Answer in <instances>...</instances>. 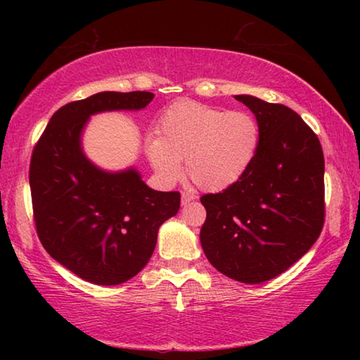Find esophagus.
Here are the masks:
<instances>
[{"label": "esophagus", "mask_w": 360, "mask_h": 360, "mask_svg": "<svg viewBox=\"0 0 360 360\" xmlns=\"http://www.w3.org/2000/svg\"><path fill=\"white\" fill-rule=\"evenodd\" d=\"M195 200V195L191 193V192H182L181 195V203L182 205H188L191 202H193Z\"/></svg>", "instance_id": "34e87169"}]
</instances>
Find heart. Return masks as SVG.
<instances>
[{"instance_id": "obj_1", "label": "heart", "mask_w": 360, "mask_h": 360, "mask_svg": "<svg viewBox=\"0 0 360 360\" xmlns=\"http://www.w3.org/2000/svg\"><path fill=\"white\" fill-rule=\"evenodd\" d=\"M259 144L260 127L252 114L182 100L162 112L148 154L163 179H178L184 162L188 181L219 192L245 176Z\"/></svg>"}]
</instances>
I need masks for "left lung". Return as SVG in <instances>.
<instances>
[{
  "label": "left lung",
  "mask_w": 360,
  "mask_h": 360,
  "mask_svg": "<svg viewBox=\"0 0 360 360\" xmlns=\"http://www.w3.org/2000/svg\"><path fill=\"white\" fill-rule=\"evenodd\" d=\"M254 112L260 144L240 181L200 202V241L211 265L235 281L281 275L319 238L324 225V154L316 133L290 108L235 95Z\"/></svg>",
  "instance_id": "1"
}]
</instances>
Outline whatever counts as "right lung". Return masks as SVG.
<instances>
[{
  "label": "right lung",
  "instance_id": "right-lung-1",
  "mask_svg": "<svg viewBox=\"0 0 360 360\" xmlns=\"http://www.w3.org/2000/svg\"><path fill=\"white\" fill-rule=\"evenodd\" d=\"M150 92H100L68 103L52 115L30 163L36 231L51 257L84 281L115 285L148 264L157 233L178 214L179 192H158L135 168L109 173L82 150L90 115L138 111Z\"/></svg>",
  "mask_w": 360,
  "mask_h": 360
}]
</instances>
